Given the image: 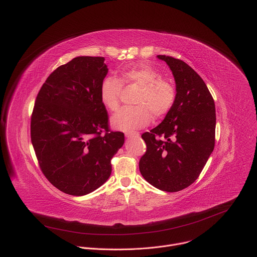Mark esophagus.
<instances>
[{
    "mask_svg": "<svg viewBox=\"0 0 257 257\" xmlns=\"http://www.w3.org/2000/svg\"><path fill=\"white\" fill-rule=\"evenodd\" d=\"M125 136H126L127 138L138 137V136H139V133H138V132H126V133H125Z\"/></svg>",
    "mask_w": 257,
    "mask_h": 257,
    "instance_id": "esophagus-1",
    "label": "esophagus"
}]
</instances>
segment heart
<instances>
[{"label": "heart", "mask_w": 257, "mask_h": 257, "mask_svg": "<svg viewBox=\"0 0 257 257\" xmlns=\"http://www.w3.org/2000/svg\"><path fill=\"white\" fill-rule=\"evenodd\" d=\"M122 84L136 86L139 92L134 98L133 107H123L111 119L114 129L132 131L149 125L152 118L167 116L176 101V89L171 82L162 78L161 73L148 64H137L123 69L119 80L104 78L99 87L101 103L109 111H116L120 104Z\"/></svg>", "instance_id": "b5f03b06"}]
</instances>
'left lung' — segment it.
<instances>
[{
  "instance_id": "8db88e82",
  "label": "left lung",
  "mask_w": 257,
  "mask_h": 257,
  "mask_svg": "<svg viewBox=\"0 0 257 257\" xmlns=\"http://www.w3.org/2000/svg\"><path fill=\"white\" fill-rule=\"evenodd\" d=\"M158 59L173 73L176 101L160 125L141 135L146 153L139 170L156 188L177 192L198 178L214 149L215 106L206 84L189 65L165 55Z\"/></svg>"
}]
</instances>
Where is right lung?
Instances as JSON below:
<instances>
[{
    "label": "right lung",
    "mask_w": 257,
    "mask_h": 257,
    "mask_svg": "<svg viewBox=\"0 0 257 257\" xmlns=\"http://www.w3.org/2000/svg\"><path fill=\"white\" fill-rule=\"evenodd\" d=\"M107 71L103 57H76L58 67L36 96L31 143L46 178L66 194L100 187L124 144V133L109 131L99 97Z\"/></svg>",
    "instance_id": "right-lung-1"
}]
</instances>
